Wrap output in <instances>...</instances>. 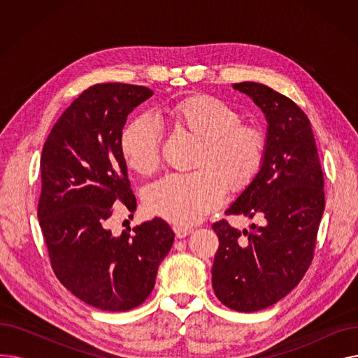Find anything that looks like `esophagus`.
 Masks as SVG:
<instances>
[{
  "instance_id": "1",
  "label": "esophagus",
  "mask_w": 358,
  "mask_h": 358,
  "mask_svg": "<svg viewBox=\"0 0 358 358\" xmlns=\"http://www.w3.org/2000/svg\"><path fill=\"white\" fill-rule=\"evenodd\" d=\"M174 232H176V236L177 238H185V236H189L190 234H193V229L192 228H184V227H174Z\"/></svg>"
}]
</instances>
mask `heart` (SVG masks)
<instances>
[{
	"label": "heart",
	"mask_w": 358,
	"mask_h": 358,
	"mask_svg": "<svg viewBox=\"0 0 358 358\" xmlns=\"http://www.w3.org/2000/svg\"><path fill=\"white\" fill-rule=\"evenodd\" d=\"M171 126L199 141L190 174H169L145 190L146 209L177 224L197 223L219 208L224 187L242 192L264 162L267 138L257 124L239 123L224 101L197 94L166 108ZM122 155L134 171L148 176L159 166L161 131L148 117L130 122L120 139Z\"/></svg>",
	"instance_id": "obj_1"
}]
</instances>
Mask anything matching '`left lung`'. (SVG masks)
Returning a JSON list of instances; mask_svg holds the SVG:
<instances>
[{
    "label": "left lung",
    "mask_w": 358,
    "mask_h": 358,
    "mask_svg": "<svg viewBox=\"0 0 358 358\" xmlns=\"http://www.w3.org/2000/svg\"><path fill=\"white\" fill-rule=\"evenodd\" d=\"M267 120L266 157L254 181L227 209L258 220L245 238L227 220L212 224L219 250L212 286L238 312L266 309L289 294L313 258L325 209L324 173L308 116L283 94L258 83H239Z\"/></svg>",
    "instance_id": "8db88e82"
}]
</instances>
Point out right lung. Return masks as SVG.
<instances>
[{
    "label": "right lung",
    "instance_id": "right-lung-1",
    "mask_svg": "<svg viewBox=\"0 0 358 358\" xmlns=\"http://www.w3.org/2000/svg\"><path fill=\"white\" fill-rule=\"evenodd\" d=\"M152 94L120 83L92 85L62 113L42 149L37 217L52 268L72 294L101 310L139 306L174 242L161 217L134 234L108 229L116 203L136 210L120 139L129 113Z\"/></svg>",
    "mask_w": 358,
    "mask_h": 358
}]
</instances>
